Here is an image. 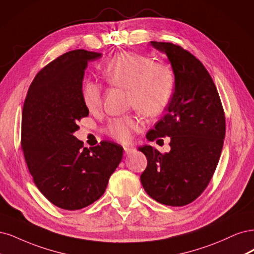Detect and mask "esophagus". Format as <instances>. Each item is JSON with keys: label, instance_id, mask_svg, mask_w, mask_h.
<instances>
[{"label": "esophagus", "instance_id": "obj_1", "mask_svg": "<svg viewBox=\"0 0 254 254\" xmlns=\"http://www.w3.org/2000/svg\"><path fill=\"white\" fill-rule=\"evenodd\" d=\"M135 152V148L133 146H125V153L126 155H130Z\"/></svg>", "mask_w": 254, "mask_h": 254}]
</instances>
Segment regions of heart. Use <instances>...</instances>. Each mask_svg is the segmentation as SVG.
<instances>
[{
  "label": "heart",
  "instance_id": "obj_1",
  "mask_svg": "<svg viewBox=\"0 0 254 254\" xmlns=\"http://www.w3.org/2000/svg\"><path fill=\"white\" fill-rule=\"evenodd\" d=\"M102 75L109 84L128 89L130 108L148 117L161 114L173 97V70L165 63L153 62L149 56L135 52L120 53L105 64ZM82 99L88 111H97L102 102L101 86L86 81L82 87ZM141 126L142 122L137 116L118 117L109 122L106 133L118 141L127 142Z\"/></svg>",
  "mask_w": 254,
  "mask_h": 254
}]
</instances>
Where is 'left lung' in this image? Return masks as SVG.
<instances>
[{"label":"left lung","instance_id":"8db88e82","mask_svg":"<svg viewBox=\"0 0 254 254\" xmlns=\"http://www.w3.org/2000/svg\"><path fill=\"white\" fill-rule=\"evenodd\" d=\"M166 54L175 76L167 114L146 139L171 138V151L161 154L151 145L139 146L148 166L140 176L150 197L172 207L192 202L209 185L222 153L226 120L216 86L202 63L183 47L151 41Z\"/></svg>","mask_w":254,"mask_h":254}]
</instances>
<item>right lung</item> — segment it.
<instances>
[{
  "mask_svg": "<svg viewBox=\"0 0 254 254\" xmlns=\"http://www.w3.org/2000/svg\"><path fill=\"white\" fill-rule=\"evenodd\" d=\"M101 56L76 50L58 57L37 73L23 105L21 146L28 170L40 192L64 210L99 199L124 155L118 143L87 149L73 136L89 113L82 99L84 71Z\"/></svg>",
  "mask_w": 254,
  "mask_h": 254,
  "instance_id": "obj_1",
  "label": "right lung"
}]
</instances>
